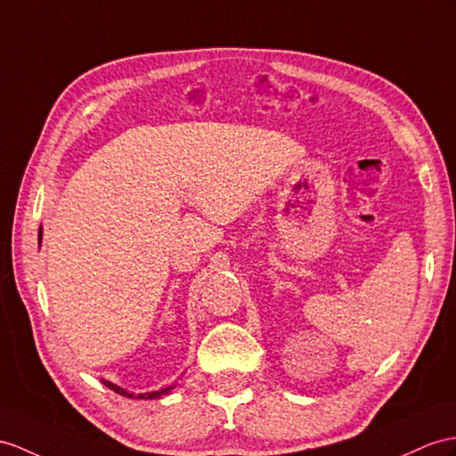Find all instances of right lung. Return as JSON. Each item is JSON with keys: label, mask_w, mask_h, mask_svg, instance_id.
Wrapping results in <instances>:
<instances>
[{"label": "right lung", "mask_w": 456, "mask_h": 456, "mask_svg": "<svg viewBox=\"0 0 456 456\" xmlns=\"http://www.w3.org/2000/svg\"><path fill=\"white\" fill-rule=\"evenodd\" d=\"M38 240H42V226H40V230H38ZM40 243V241H38ZM102 383L108 387V388H112L114 393H118V395H121V396H129V398H159V396H162V395H168L174 387H166V388H160V391H152V393H141V395H133V393H129V391H126V388H121V387H118V385H114V383H110V381H104L102 379Z\"/></svg>", "instance_id": "1"}]
</instances>
